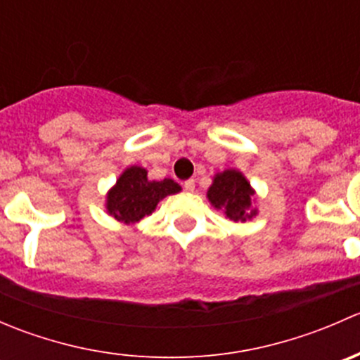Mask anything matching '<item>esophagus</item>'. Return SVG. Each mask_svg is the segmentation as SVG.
<instances>
[{
	"instance_id": "1",
	"label": "esophagus",
	"mask_w": 360,
	"mask_h": 360,
	"mask_svg": "<svg viewBox=\"0 0 360 360\" xmlns=\"http://www.w3.org/2000/svg\"><path fill=\"white\" fill-rule=\"evenodd\" d=\"M184 190H186L188 193H191V191H195V181H193V179L184 181Z\"/></svg>"
}]
</instances>
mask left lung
<instances>
[{
  "mask_svg": "<svg viewBox=\"0 0 360 360\" xmlns=\"http://www.w3.org/2000/svg\"><path fill=\"white\" fill-rule=\"evenodd\" d=\"M207 200L214 209L223 210L226 219L235 223H245L259 214L256 190L238 169L214 174L212 184L207 190Z\"/></svg>",
  "mask_w": 360,
  "mask_h": 360,
  "instance_id": "8db88e82",
  "label": "left lung"
}]
</instances>
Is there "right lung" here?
I'll return each mask as SVG.
<instances>
[{
  "label": "right lung",
  "mask_w": 360,
  "mask_h": 360,
  "mask_svg": "<svg viewBox=\"0 0 360 360\" xmlns=\"http://www.w3.org/2000/svg\"><path fill=\"white\" fill-rule=\"evenodd\" d=\"M181 186L172 179H148V170L139 165H130L118 176L116 183L108 190L104 207L108 216L123 224H136L151 216L158 202L169 195H176Z\"/></svg>",
  "instance_id": "right-lung-1"
}]
</instances>
